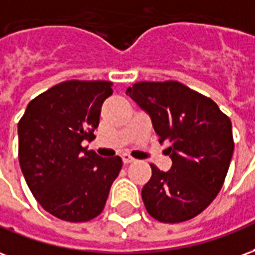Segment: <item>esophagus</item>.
<instances>
[{"label":"esophagus","mask_w":255,"mask_h":255,"mask_svg":"<svg viewBox=\"0 0 255 255\" xmlns=\"http://www.w3.org/2000/svg\"><path fill=\"white\" fill-rule=\"evenodd\" d=\"M122 161H124V164H125V166H128V164H130V163H133L134 159H133V157H130L129 155H122Z\"/></svg>","instance_id":"1"}]
</instances>
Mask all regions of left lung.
<instances>
[{
  "label": "left lung",
  "mask_w": 255,
  "mask_h": 255,
  "mask_svg": "<svg viewBox=\"0 0 255 255\" xmlns=\"http://www.w3.org/2000/svg\"><path fill=\"white\" fill-rule=\"evenodd\" d=\"M126 95L149 114L172 160L167 172L150 164L152 176L141 191L146 211L161 223L190 220L224 183L234 153L231 121L213 100L179 81H141Z\"/></svg>",
  "instance_id": "left-lung-1"
}]
</instances>
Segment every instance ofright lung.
Returning a JSON list of instances; mask_svg holds the SVG:
<instances>
[{
	"label": "right lung",
	"mask_w": 255,
	"mask_h": 255,
	"mask_svg": "<svg viewBox=\"0 0 255 255\" xmlns=\"http://www.w3.org/2000/svg\"><path fill=\"white\" fill-rule=\"evenodd\" d=\"M110 81L69 80L32 99L18 121V161L29 190L61 220L99 216L122 159L100 157L81 145L94 138Z\"/></svg>",
	"instance_id": "add662e5"
}]
</instances>
